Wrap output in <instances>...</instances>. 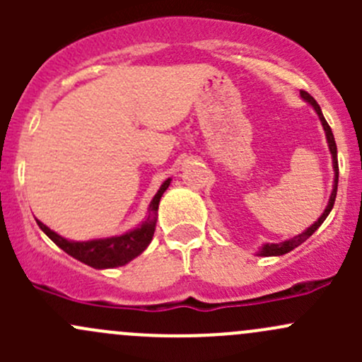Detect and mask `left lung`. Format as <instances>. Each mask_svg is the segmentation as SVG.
I'll return each instance as SVG.
<instances>
[{"mask_svg": "<svg viewBox=\"0 0 362 362\" xmlns=\"http://www.w3.org/2000/svg\"><path fill=\"white\" fill-rule=\"evenodd\" d=\"M301 98L306 101V103L310 105V107L315 110L317 115H319L320 119V124H322L324 127V133H326V140H327V147H329V152H331V158H333V170H334V180H333V191H331V196H329V202H327V206L324 208L322 215H320L319 218H317L315 222H313L310 228H306L305 231L299 233L298 236H294V238H289L286 240V242H280V243H264V245L261 247L257 252H255V255H261V257H273V255H284L287 254V252L294 250L296 247L301 245L303 242H306V240L310 238V236L313 235V233L317 231V229L322 226V222L326 221L327 215H329V211L333 210V204H334V199H337V191H338V152H337V141H334V136H333V131H331L329 124L326 122V119H324L322 115V110H320V107L317 105V101L313 100L312 96H310L308 93H305V90H301Z\"/></svg>", "mask_w": 362, "mask_h": 362, "instance_id": "1", "label": "left lung"}]
</instances>
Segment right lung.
<instances>
[{
    "mask_svg": "<svg viewBox=\"0 0 362 362\" xmlns=\"http://www.w3.org/2000/svg\"><path fill=\"white\" fill-rule=\"evenodd\" d=\"M171 184V178H166L156 196L152 198L151 204H148V215L141 224L136 228L129 229V231L122 233L117 236H108V238H96V240H87V242H73V240L63 238L47 228L43 222L36 221L43 233L56 243L59 249H63L68 255L75 257L76 261L83 262V264L90 266L96 269H108V268H119V266L127 264L133 261L134 257L141 254L152 242V236L156 231V222H158V208L160 196L164 194Z\"/></svg>",
    "mask_w": 362,
    "mask_h": 362,
    "instance_id": "obj_1",
    "label": "right lung"
}]
</instances>
